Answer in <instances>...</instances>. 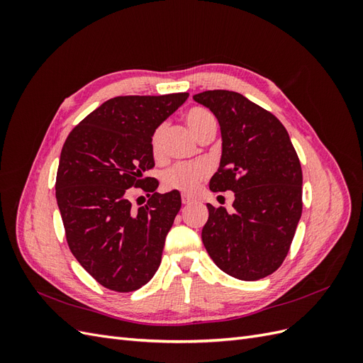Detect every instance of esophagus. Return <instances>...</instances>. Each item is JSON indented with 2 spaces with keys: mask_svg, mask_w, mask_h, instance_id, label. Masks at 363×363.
<instances>
[{
  "mask_svg": "<svg viewBox=\"0 0 363 363\" xmlns=\"http://www.w3.org/2000/svg\"><path fill=\"white\" fill-rule=\"evenodd\" d=\"M192 201H194V199H192L191 195H186V194L182 195V203H183V204H191Z\"/></svg>",
  "mask_w": 363,
  "mask_h": 363,
  "instance_id": "obj_1",
  "label": "esophagus"
}]
</instances>
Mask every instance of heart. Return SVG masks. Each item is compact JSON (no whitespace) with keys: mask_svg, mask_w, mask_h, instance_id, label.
<instances>
[{"mask_svg":"<svg viewBox=\"0 0 363 363\" xmlns=\"http://www.w3.org/2000/svg\"><path fill=\"white\" fill-rule=\"evenodd\" d=\"M192 133L199 138L201 131L211 124H215L212 113L206 111L203 107H192L191 111L184 116ZM164 135V124L157 125L152 130L150 138V148L155 157H159L162 152V140ZM211 174V168L204 162H194V163H177L171 167L163 174V184L167 189L182 191L186 194L194 192L199 188L200 183Z\"/></svg>","mask_w":363,"mask_h":363,"instance_id":"obj_1","label":"heart"}]
</instances>
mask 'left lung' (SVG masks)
<instances>
[{
  "instance_id": "8db88e82",
  "label": "left lung",
  "mask_w": 363,
  "mask_h": 363,
  "mask_svg": "<svg viewBox=\"0 0 363 363\" xmlns=\"http://www.w3.org/2000/svg\"><path fill=\"white\" fill-rule=\"evenodd\" d=\"M194 100L216 116L223 156L208 188L233 191V208L207 204L201 239L219 269L239 280L269 276L288 256L303 211V172L286 128L265 108L232 91Z\"/></svg>"
}]
</instances>
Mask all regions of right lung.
Here are the masks:
<instances>
[{"mask_svg": "<svg viewBox=\"0 0 363 363\" xmlns=\"http://www.w3.org/2000/svg\"><path fill=\"white\" fill-rule=\"evenodd\" d=\"M188 92L107 100L65 140L56 199L69 250L104 288L131 292L155 276L164 239L182 207L179 191L156 192L144 174L155 167L152 130L188 100ZM130 187L149 192L135 209Z\"/></svg>", "mask_w": 363, "mask_h": 363, "instance_id": "add662e5", "label": "right lung"}]
</instances>
